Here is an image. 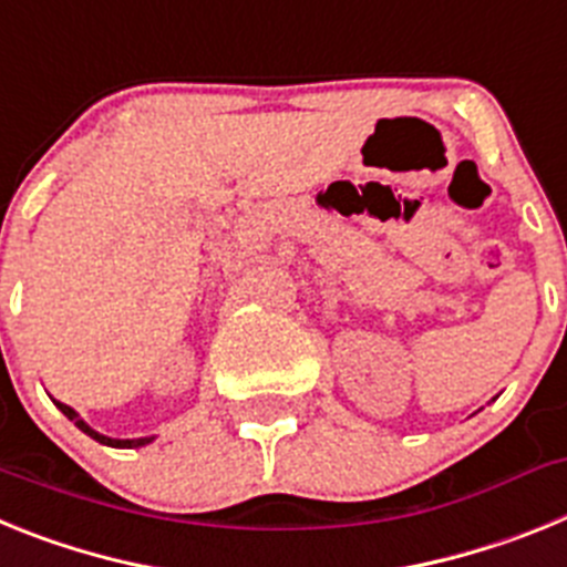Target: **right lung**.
<instances>
[{
    "label": "right lung",
    "mask_w": 567,
    "mask_h": 567,
    "mask_svg": "<svg viewBox=\"0 0 567 567\" xmlns=\"http://www.w3.org/2000/svg\"><path fill=\"white\" fill-rule=\"evenodd\" d=\"M56 405H59V409H62L64 417L73 420V423H76L79 429H82V432L87 434V437H93V440H96V443H102V445H113V449H138V445H147L150 440H153V437H138V440H113V437H104V434L93 432V429H90V425L84 423V420L79 417V414L73 412V409H70V405L59 403V400H56Z\"/></svg>",
    "instance_id": "add662e5"
}]
</instances>
